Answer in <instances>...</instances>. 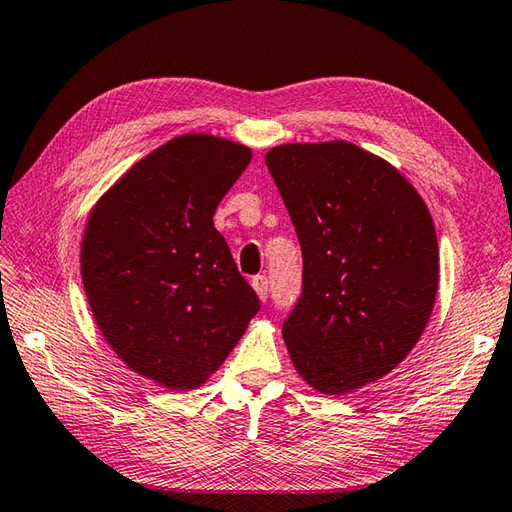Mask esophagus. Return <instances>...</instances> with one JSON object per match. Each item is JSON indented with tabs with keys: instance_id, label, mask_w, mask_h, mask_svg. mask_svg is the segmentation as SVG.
<instances>
[{
	"instance_id": "esophagus-1",
	"label": "esophagus",
	"mask_w": 512,
	"mask_h": 512,
	"mask_svg": "<svg viewBox=\"0 0 512 512\" xmlns=\"http://www.w3.org/2000/svg\"><path fill=\"white\" fill-rule=\"evenodd\" d=\"M251 283H253V288H255L259 299L266 301V299H268V292H270V288H268V277H266V275H257V277H253Z\"/></svg>"
}]
</instances>
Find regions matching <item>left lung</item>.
I'll use <instances>...</instances> for the list:
<instances>
[{"mask_svg":"<svg viewBox=\"0 0 512 512\" xmlns=\"http://www.w3.org/2000/svg\"><path fill=\"white\" fill-rule=\"evenodd\" d=\"M303 253L283 323L294 368L325 395L390 373L421 338L438 290L430 211L390 163L347 141L266 154Z\"/></svg>","mask_w":512,"mask_h":512,"instance_id":"1","label":"left lung"}]
</instances>
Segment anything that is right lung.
I'll return each mask as SVG.
<instances>
[{"label":"right lung","instance_id":"right-lung-1","mask_svg":"<svg viewBox=\"0 0 512 512\" xmlns=\"http://www.w3.org/2000/svg\"><path fill=\"white\" fill-rule=\"evenodd\" d=\"M251 150L183 135L135 163L91 211L82 283L115 353L170 390L205 384L227 360L259 299L213 227Z\"/></svg>","mask_w":512,"mask_h":512}]
</instances>
